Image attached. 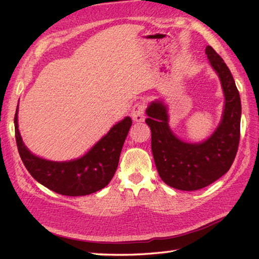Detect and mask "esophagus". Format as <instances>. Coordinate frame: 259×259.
<instances>
[{
	"mask_svg": "<svg viewBox=\"0 0 259 259\" xmlns=\"http://www.w3.org/2000/svg\"><path fill=\"white\" fill-rule=\"evenodd\" d=\"M145 103L138 102L135 104L133 111H131V117H133L134 121H136V122H142L145 120Z\"/></svg>",
	"mask_w": 259,
	"mask_h": 259,
	"instance_id": "1",
	"label": "esophagus"
}]
</instances>
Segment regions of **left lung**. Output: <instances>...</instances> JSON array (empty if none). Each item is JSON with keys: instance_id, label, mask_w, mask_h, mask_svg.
Instances as JSON below:
<instances>
[{"instance_id": "1", "label": "left lung", "mask_w": 259, "mask_h": 259, "mask_svg": "<svg viewBox=\"0 0 259 259\" xmlns=\"http://www.w3.org/2000/svg\"><path fill=\"white\" fill-rule=\"evenodd\" d=\"M206 54L222 82L225 106L221 123L200 144H189L176 137L168 124L167 107L153 101L146 110L151 130V150L158 174L175 189L192 191L207 187L232 167L240 138L241 103L232 73L210 46Z\"/></svg>"}]
</instances>
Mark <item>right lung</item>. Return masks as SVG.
<instances>
[{
  "instance_id": "obj_1",
  "label": "right lung",
  "mask_w": 259,
  "mask_h": 259,
  "mask_svg": "<svg viewBox=\"0 0 259 259\" xmlns=\"http://www.w3.org/2000/svg\"><path fill=\"white\" fill-rule=\"evenodd\" d=\"M14 115L15 140L25 168L37 183L64 196H85L104 188L117 170L121 149L133 121L125 117L114 124L84 156L70 161H50L30 152L22 141Z\"/></svg>"
}]
</instances>
